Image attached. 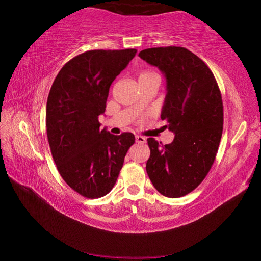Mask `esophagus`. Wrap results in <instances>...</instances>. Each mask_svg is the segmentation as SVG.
<instances>
[{"label":"esophagus","mask_w":261,"mask_h":261,"mask_svg":"<svg viewBox=\"0 0 261 261\" xmlns=\"http://www.w3.org/2000/svg\"><path fill=\"white\" fill-rule=\"evenodd\" d=\"M136 141L138 142V143H145L147 142V140H145V138H143V137H141V136H137L136 137Z\"/></svg>","instance_id":"obj_1"}]
</instances>
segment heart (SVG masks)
<instances>
[{
    "label": "heart",
    "mask_w": 261,
    "mask_h": 261,
    "mask_svg": "<svg viewBox=\"0 0 261 261\" xmlns=\"http://www.w3.org/2000/svg\"><path fill=\"white\" fill-rule=\"evenodd\" d=\"M147 76H158V74H156L155 72H153V71L144 70V71H142L141 73H140V76H139V79H140V77H147Z\"/></svg>",
    "instance_id": "heart-1"
}]
</instances>
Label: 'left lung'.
Segmentation results:
<instances>
[{
    "instance_id": "8db88e82",
    "label": "left lung",
    "mask_w": 261,
    "mask_h": 261,
    "mask_svg": "<svg viewBox=\"0 0 261 261\" xmlns=\"http://www.w3.org/2000/svg\"><path fill=\"white\" fill-rule=\"evenodd\" d=\"M139 57L166 75L161 119L175 135L165 145L148 139L145 169L161 195L184 197L202 182L215 162L223 129L220 89L209 66L186 47L145 48Z\"/></svg>"
}]
</instances>
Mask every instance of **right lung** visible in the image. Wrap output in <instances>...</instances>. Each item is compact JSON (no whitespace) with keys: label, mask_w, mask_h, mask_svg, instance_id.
Listing matches in <instances>:
<instances>
[{"label":"right lung","mask_w":261,"mask_h":261,"mask_svg":"<svg viewBox=\"0 0 261 261\" xmlns=\"http://www.w3.org/2000/svg\"><path fill=\"white\" fill-rule=\"evenodd\" d=\"M137 53L91 50L71 59L60 70L46 102V135L59 173L79 195H108L117 182L124 156L136 138L100 130L110 86Z\"/></svg>","instance_id":"right-lung-1"}]
</instances>
